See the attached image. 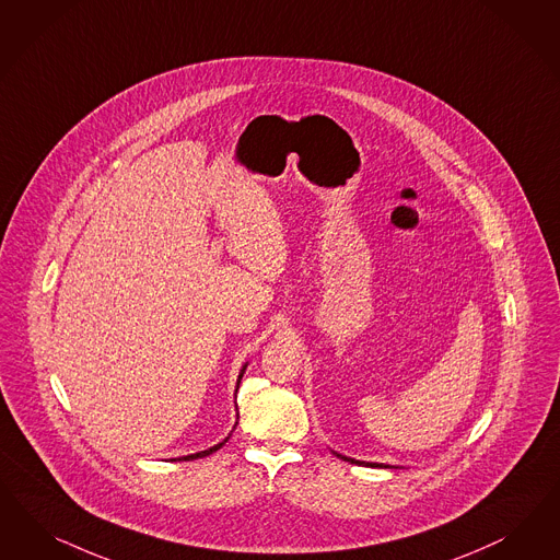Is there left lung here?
Returning a JSON list of instances; mask_svg holds the SVG:
<instances>
[{
    "mask_svg": "<svg viewBox=\"0 0 560 560\" xmlns=\"http://www.w3.org/2000/svg\"><path fill=\"white\" fill-rule=\"evenodd\" d=\"M340 459L343 462H350V464H357V466H366V468H392V466H387V464H373V462H361V459H352V457H346V455H340V453H336Z\"/></svg>",
    "mask_w": 560,
    "mask_h": 560,
    "instance_id": "left-lung-1",
    "label": "left lung"
}]
</instances>
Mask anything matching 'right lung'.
<instances>
[{"label":"right lung","mask_w":560,"mask_h":560,"mask_svg":"<svg viewBox=\"0 0 560 560\" xmlns=\"http://www.w3.org/2000/svg\"><path fill=\"white\" fill-rule=\"evenodd\" d=\"M245 369H247V364H243V369H241V373H238V380H236V387H238V383H241V380H243V373H245ZM231 439V434L224 439V441H220L218 445H214V447H210V450H206V452H199V453H191V455H185V457H179V459H185V462H189V459H198V457H206V455H210V453L218 452L226 441Z\"/></svg>","instance_id":"right-lung-1"}]
</instances>
